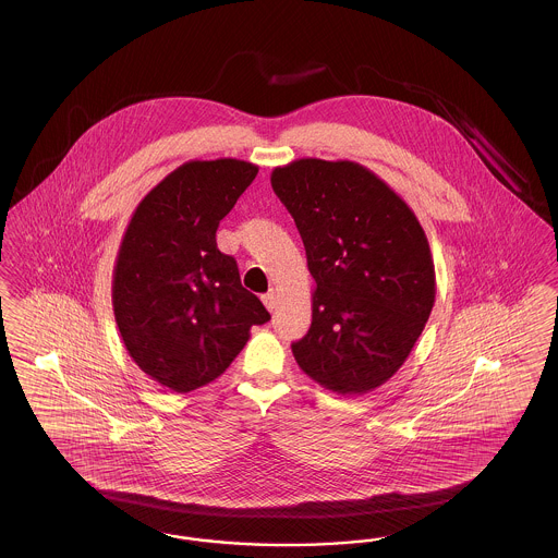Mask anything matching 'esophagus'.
<instances>
[{
  "label": "esophagus",
  "instance_id": "esophagus-1",
  "mask_svg": "<svg viewBox=\"0 0 558 558\" xmlns=\"http://www.w3.org/2000/svg\"><path fill=\"white\" fill-rule=\"evenodd\" d=\"M262 299H264V303H266V307L269 312L276 310V305H278V292L274 291V289H269Z\"/></svg>",
  "mask_w": 558,
  "mask_h": 558
}]
</instances>
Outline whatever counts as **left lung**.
Instances as JSON below:
<instances>
[{
  "instance_id": "obj_1",
  "label": "left lung",
  "mask_w": 558,
  "mask_h": 558,
  "mask_svg": "<svg viewBox=\"0 0 558 558\" xmlns=\"http://www.w3.org/2000/svg\"><path fill=\"white\" fill-rule=\"evenodd\" d=\"M271 187L296 223L316 280L299 368L339 396H364L408 360L435 303V264L418 217L355 160H291Z\"/></svg>"
}]
</instances>
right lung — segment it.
<instances>
[{"instance_id": "1", "label": "right lung", "mask_w": 558, "mask_h": 558, "mask_svg": "<svg viewBox=\"0 0 558 558\" xmlns=\"http://www.w3.org/2000/svg\"><path fill=\"white\" fill-rule=\"evenodd\" d=\"M259 167L187 160L135 207L112 269V312L130 357L160 387L190 393L228 371L269 319L217 248L219 221Z\"/></svg>"}]
</instances>
